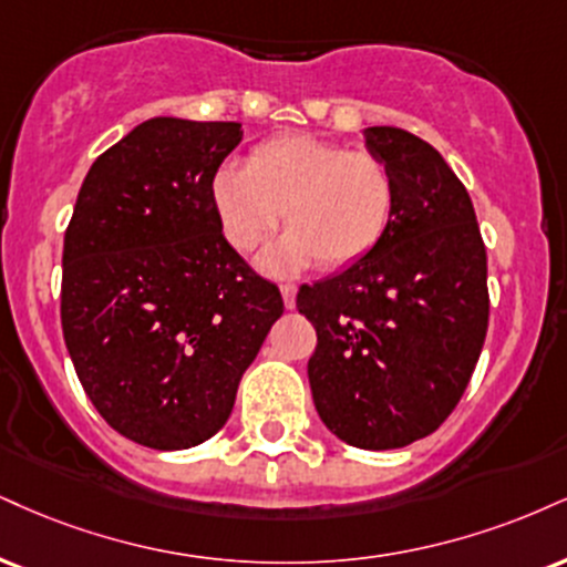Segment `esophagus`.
Returning a JSON list of instances; mask_svg holds the SVG:
<instances>
[{
  "label": "esophagus",
  "mask_w": 567,
  "mask_h": 567,
  "mask_svg": "<svg viewBox=\"0 0 567 567\" xmlns=\"http://www.w3.org/2000/svg\"><path fill=\"white\" fill-rule=\"evenodd\" d=\"M279 290H282V301H285V306H288V309H292V306H296V292H298L296 285L285 282Z\"/></svg>",
  "instance_id": "obj_1"
}]
</instances>
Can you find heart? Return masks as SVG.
Returning a JSON list of instances; mask_svg holds the SVG:
<instances>
[{
  "instance_id": "1",
  "label": "heart",
  "mask_w": 567,
  "mask_h": 567,
  "mask_svg": "<svg viewBox=\"0 0 567 567\" xmlns=\"http://www.w3.org/2000/svg\"><path fill=\"white\" fill-rule=\"evenodd\" d=\"M210 203L221 235L240 254L256 250L282 216L290 229L261 256L266 271H296L313 258L322 269H340L385 237L395 210V176L367 150L285 134L256 145L248 166H218Z\"/></svg>"
}]
</instances>
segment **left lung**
<instances>
[{
	"label": "left lung",
	"mask_w": 567,
	"mask_h": 567,
	"mask_svg": "<svg viewBox=\"0 0 567 567\" xmlns=\"http://www.w3.org/2000/svg\"><path fill=\"white\" fill-rule=\"evenodd\" d=\"M395 176L385 237L349 269L301 285L317 330L309 383L319 417L357 449L439 431L473 378L488 330L486 245L465 184L420 136L364 128Z\"/></svg>",
	"instance_id": "left-lung-1"
}]
</instances>
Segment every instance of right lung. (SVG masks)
<instances>
[{
	"label": "right lung",
	"mask_w": 567,
	"mask_h": 567,
	"mask_svg": "<svg viewBox=\"0 0 567 567\" xmlns=\"http://www.w3.org/2000/svg\"><path fill=\"white\" fill-rule=\"evenodd\" d=\"M240 140L235 121H145L92 163L65 229L60 319L81 385L113 431L158 452L221 431L285 311L210 203Z\"/></svg>",
	"instance_id": "right-lung-1"
}]
</instances>
